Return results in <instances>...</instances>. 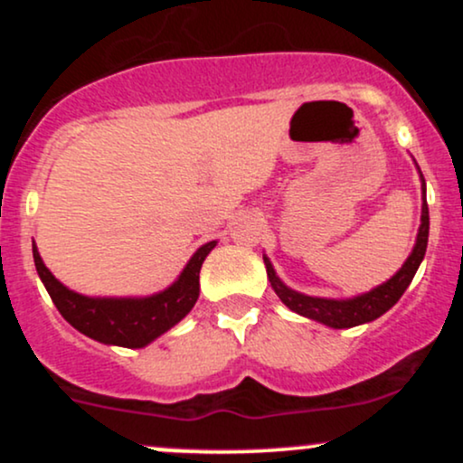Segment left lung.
I'll return each mask as SVG.
<instances>
[{
	"label": "left lung",
	"instance_id": "8db88e82",
	"mask_svg": "<svg viewBox=\"0 0 463 463\" xmlns=\"http://www.w3.org/2000/svg\"><path fill=\"white\" fill-rule=\"evenodd\" d=\"M418 172H420V167H418ZM420 180H422V215H420L416 246H413L411 254L407 257V261L402 263V268L398 269V272L392 276L390 280H385L383 285L370 289L368 294L354 296V298H346V300L316 298V296H305V294H300V291H294L291 287H287L283 280L276 276L269 259L263 257L269 283H272V289L276 291V296L283 300V305L289 307L291 311L298 313V316H305V317H309V320L322 322L331 328L359 326V324L376 320V317L383 316L385 311H390L392 307L401 300V296L405 294L409 283H411L413 276H416V272H418L420 263H422L424 252H427L429 206H427V183H424L422 172H420Z\"/></svg>",
	"mask_w": 463,
	"mask_h": 463
}]
</instances>
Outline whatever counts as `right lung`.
<instances>
[{"instance_id": "1", "label": "right lung", "mask_w": 463, "mask_h": 463, "mask_svg": "<svg viewBox=\"0 0 463 463\" xmlns=\"http://www.w3.org/2000/svg\"><path fill=\"white\" fill-rule=\"evenodd\" d=\"M215 243L209 241L195 250L176 283L146 298H91L76 294L45 268L36 243L32 246V254L47 294L73 328L110 346L143 348L176 326L194 309L200 296V268Z\"/></svg>"}]
</instances>
